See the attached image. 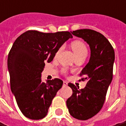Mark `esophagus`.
<instances>
[{
  "label": "esophagus",
  "mask_w": 126,
  "mask_h": 126,
  "mask_svg": "<svg viewBox=\"0 0 126 126\" xmlns=\"http://www.w3.org/2000/svg\"><path fill=\"white\" fill-rule=\"evenodd\" d=\"M63 85H64V86H67V85H68V83H67L66 81H63Z\"/></svg>",
  "instance_id": "esophagus-1"
}]
</instances>
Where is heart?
Returning <instances> with one entry per match:
<instances>
[{"label":"heart","mask_w":126,"mask_h":126,"mask_svg":"<svg viewBox=\"0 0 126 126\" xmlns=\"http://www.w3.org/2000/svg\"><path fill=\"white\" fill-rule=\"evenodd\" d=\"M72 48L74 51L75 54L76 58H78L79 56H81L82 55L84 54H87V48H86V46L85 45L83 42L80 41V40H76L74 41L71 45ZM62 47L58 51V53L60 51V50L62 49Z\"/></svg>","instance_id":"1"}]
</instances>
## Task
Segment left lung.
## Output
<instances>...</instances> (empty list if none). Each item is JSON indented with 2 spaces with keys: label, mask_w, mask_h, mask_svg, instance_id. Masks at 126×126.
Returning a JSON list of instances; mask_svg holds the SVG:
<instances>
[{
  "label": "left lung",
  "mask_w": 126,
  "mask_h": 126,
  "mask_svg": "<svg viewBox=\"0 0 126 126\" xmlns=\"http://www.w3.org/2000/svg\"><path fill=\"white\" fill-rule=\"evenodd\" d=\"M72 34L82 38L91 49V57L81 70V80L87 81L86 87L68 84L73 94L66 101L68 112L73 117L87 120L100 111L106 99L107 91L112 79L114 51L104 35L91 29H79Z\"/></svg>",
  "instance_id": "1"
}]
</instances>
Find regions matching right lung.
<instances>
[{"instance_id":"1","label":"right lung","mask_w":126,"mask_h":126,"mask_svg":"<svg viewBox=\"0 0 126 126\" xmlns=\"http://www.w3.org/2000/svg\"><path fill=\"white\" fill-rule=\"evenodd\" d=\"M73 38L68 32L27 31L18 37L9 53L7 67L11 90L22 113L30 119L45 117L63 81H42L45 63L51 62L62 45Z\"/></svg>"}]
</instances>
